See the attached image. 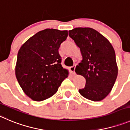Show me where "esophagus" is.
Returning a JSON list of instances; mask_svg holds the SVG:
<instances>
[{"instance_id":"esophagus-1","label":"esophagus","mask_w":130,"mask_h":130,"mask_svg":"<svg viewBox=\"0 0 130 130\" xmlns=\"http://www.w3.org/2000/svg\"><path fill=\"white\" fill-rule=\"evenodd\" d=\"M75 69H76V65H73V66H72L70 67V70H71V71L73 74L75 73Z\"/></svg>"}]
</instances>
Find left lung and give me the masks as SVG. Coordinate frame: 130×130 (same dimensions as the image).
<instances>
[{
  "mask_svg": "<svg viewBox=\"0 0 130 130\" xmlns=\"http://www.w3.org/2000/svg\"><path fill=\"white\" fill-rule=\"evenodd\" d=\"M69 36L79 47L82 62L75 71L85 78L86 85L79 92L93 101L106 98L113 88L118 74L114 48L105 36L90 27H77Z\"/></svg>",
  "mask_w": 130,
  "mask_h": 130,
  "instance_id": "8db88e82",
  "label": "left lung"
}]
</instances>
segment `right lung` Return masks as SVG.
Here are the masks:
<instances>
[{
	"instance_id": "obj_1",
	"label": "right lung",
	"mask_w": 130,
	"mask_h": 130,
	"mask_svg": "<svg viewBox=\"0 0 130 130\" xmlns=\"http://www.w3.org/2000/svg\"><path fill=\"white\" fill-rule=\"evenodd\" d=\"M67 36V31L46 29L30 38L19 49L16 77L24 93L33 101L53 96L68 77L58 52Z\"/></svg>"
}]
</instances>
